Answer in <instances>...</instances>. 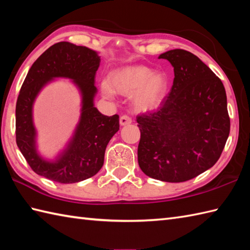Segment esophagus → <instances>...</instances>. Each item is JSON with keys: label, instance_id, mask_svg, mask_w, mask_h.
<instances>
[{"label": "esophagus", "instance_id": "obj_1", "mask_svg": "<svg viewBox=\"0 0 250 250\" xmlns=\"http://www.w3.org/2000/svg\"><path fill=\"white\" fill-rule=\"evenodd\" d=\"M131 123V119L129 118L128 115H122L120 118V124L121 126H125V125H128Z\"/></svg>", "mask_w": 250, "mask_h": 250}]
</instances>
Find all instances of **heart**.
I'll return each mask as SVG.
<instances>
[{
    "instance_id": "obj_1",
    "label": "heart",
    "mask_w": 250,
    "mask_h": 250,
    "mask_svg": "<svg viewBox=\"0 0 250 250\" xmlns=\"http://www.w3.org/2000/svg\"><path fill=\"white\" fill-rule=\"evenodd\" d=\"M104 97L114 94L131 95V104L139 112H149L162 104L168 91V79L162 73H153L143 65H127L113 69L101 83Z\"/></svg>"
}]
</instances>
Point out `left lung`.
Segmentation results:
<instances>
[{
    "label": "left lung",
    "mask_w": 250,
    "mask_h": 250,
    "mask_svg": "<svg viewBox=\"0 0 250 250\" xmlns=\"http://www.w3.org/2000/svg\"><path fill=\"white\" fill-rule=\"evenodd\" d=\"M158 59L173 67V85L156 111L137 116L138 163L152 179L185 182L212 168L225 147L230 132L226 90L189 51L169 50Z\"/></svg>",
    "instance_id": "obj_1"
}]
</instances>
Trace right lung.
Segmentation results:
<instances>
[{"instance_id": "right-lung-1", "label": "right lung", "mask_w": 250, "mask_h": 250, "mask_svg": "<svg viewBox=\"0 0 250 250\" xmlns=\"http://www.w3.org/2000/svg\"><path fill=\"white\" fill-rule=\"evenodd\" d=\"M101 57L95 50L61 42L47 49L27 73L16 104V141L32 170L47 179L71 184L95 175L104 152L120 129L119 115L102 114L94 104L96 71ZM55 79H68L80 92L81 116L73 135L53 159L38 149L32 109L37 96Z\"/></svg>"}]
</instances>
